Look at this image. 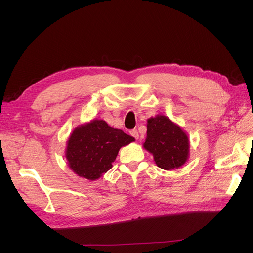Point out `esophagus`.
<instances>
[{
	"label": "esophagus",
	"instance_id": "obj_1",
	"mask_svg": "<svg viewBox=\"0 0 253 253\" xmlns=\"http://www.w3.org/2000/svg\"><path fill=\"white\" fill-rule=\"evenodd\" d=\"M130 134L132 135V136H133L135 139H138V137H139V134H138V131L137 130H131L130 131Z\"/></svg>",
	"mask_w": 253,
	"mask_h": 253
}]
</instances>
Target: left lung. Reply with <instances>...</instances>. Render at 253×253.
<instances>
[{"mask_svg": "<svg viewBox=\"0 0 253 253\" xmlns=\"http://www.w3.org/2000/svg\"><path fill=\"white\" fill-rule=\"evenodd\" d=\"M143 148L153 154L158 167L172 170L189 159L190 140L185 132L169 118L158 115L148 120Z\"/></svg>", "mask_w": 253, "mask_h": 253, "instance_id": "1", "label": "left lung"}]
</instances>
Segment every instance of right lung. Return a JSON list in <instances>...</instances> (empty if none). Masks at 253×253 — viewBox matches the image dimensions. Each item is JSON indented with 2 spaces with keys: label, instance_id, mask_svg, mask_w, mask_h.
<instances>
[{
  "label": "right lung",
  "instance_id": "obj_1",
  "mask_svg": "<svg viewBox=\"0 0 253 253\" xmlns=\"http://www.w3.org/2000/svg\"><path fill=\"white\" fill-rule=\"evenodd\" d=\"M134 140V137L112 128L103 120H92L73 131L65 158L76 174L95 180L113 167L119 150Z\"/></svg>",
  "mask_w": 253,
  "mask_h": 253
}]
</instances>
